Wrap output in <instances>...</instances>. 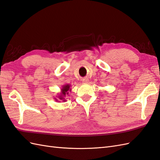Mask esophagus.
I'll list each match as a JSON object with an SVG mask.
<instances>
[{"label":"esophagus","mask_w":160,"mask_h":160,"mask_svg":"<svg viewBox=\"0 0 160 160\" xmlns=\"http://www.w3.org/2000/svg\"><path fill=\"white\" fill-rule=\"evenodd\" d=\"M89 82V79H88V78H84L83 80H82V82L83 83H88Z\"/></svg>","instance_id":"1"}]
</instances>
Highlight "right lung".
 Segmentation results:
<instances>
[{
	"label": "right lung",
	"instance_id": "1",
	"mask_svg": "<svg viewBox=\"0 0 160 160\" xmlns=\"http://www.w3.org/2000/svg\"><path fill=\"white\" fill-rule=\"evenodd\" d=\"M70 87H71V85L69 84H64V85L62 86L60 92L58 94V98H59V100H62L63 102H66V100L65 99V97H66V95L69 94V92H70V91H71ZM56 98H57V97H56ZM56 98H54V99H55V100H56V101H58V100ZM59 102H60V101H59Z\"/></svg>",
	"mask_w": 160,
	"mask_h": 160
}]
</instances>
